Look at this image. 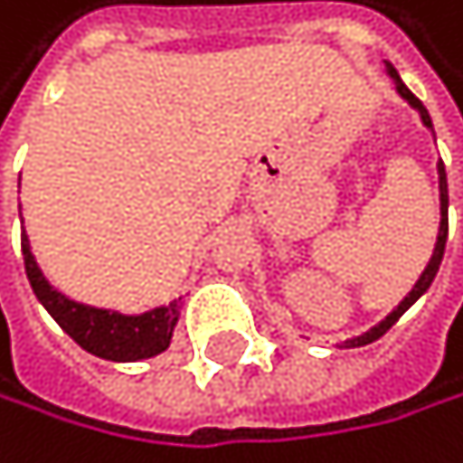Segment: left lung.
Masks as SVG:
<instances>
[{
	"label": "left lung",
	"mask_w": 463,
	"mask_h": 463,
	"mask_svg": "<svg viewBox=\"0 0 463 463\" xmlns=\"http://www.w3.org/2000/svg\"><path fill=\"white\" fill-rule=\"evenodd\" d=\"M384 73H387V79L392 81V88H395V93H399L407 105L419 113V118H421V125L432 133V138H436V130H432V118H430V113H427V108L421 105L419 99L412 96V90L404 85L402 81V76H399V71L392 68L390 61H384ZM436 170H439V210H441V222H439V236H436V247H432V256H430V261H427V267L421 270V276H419V281L412 284V290L395 304V307L378 321V325H373L370 330H364V333H358V335H350V338H345V341H338V347H345V350H350V347H364V345H370V341H375V338H382L395 321H399L415 301H419L427 290H430V284L436 281V273H439V267H441V259H444V247H447V207H449V193H447V173H444V162H439L436 165Z\"/></svg>",
	"instance_id": "1"
}]
</instances>
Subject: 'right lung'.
<instances>
[{"mask_svg": "<svg viewBox=\"0 0 463 463\" xmlns=\"http://www.w3.org/2000/svg\"><path fill=\"white\" fill-rule=\"evenodd\" d=\"M22 256L24 273L39 304L53 316L56 325L68 333L81 350L105 362H142L170 347L173 330L179 325L184 296L173 298L145 313H122L113 307H93V304L64 296L48 281L31 250V236L22 227Z\"/></svg>", "mask_w": 463, "mask_h": 463, "instance_id": "add662e5", "label": "right lung"}]
</instances>
